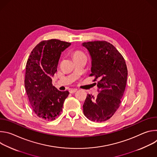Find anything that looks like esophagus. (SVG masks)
I'll return each mask as SVG.
<instances>
[{"label":"esophagus","mask_w":157,"mask_h":157,"mask_svg":"<svg viewBox=\"0 0 157 157\" xmlns=\"http://www.w3.org/2000/svg\"><path fill=\"white\" fill-rule=\"evenodd\" d=\"M77 91V89H70V93H74L75 92Z\"/></svg>","instance_id":"34e87169"}]
</instances>
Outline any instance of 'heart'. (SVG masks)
<instances>
[{"label":"heart","mask_w":157,"mask_h":157,"mask_svg":"<svg viewBox=\"0 0 157 157\" xmlns=\"http://www.w3.org/2000/svg\"><path fill=\"white\" fill-rule=\"evenodd\" d=\"M84 53L83 52H82L81 51L79 50H76L73 52V57L74 58L79 57V56H84Z\"/></svg>","instance_id":"b5f03b06"}]
</instances>
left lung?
I'll return each mask as SVG.
<instances>
[{"mask_svg": "<svg viewBox=\"0 0 157 157\" xmlns=\"http://www.w3.org/2000/svg\"><path fill=\"white\" fill-rule=\"evenodd\" d=\"M92 59L91 74L97 83V97L88 94L83 104V113L89 120L101 122L109 119L120 106L127 78V68L122 55L105 41L82 43Z\"/></svg>", "mask_w": 157, "mask_h": 157, "instance_id": "8db88e82", "label": "left lung"}]
</instances>
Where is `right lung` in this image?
Segmentation results:
<instances>
[{
	"label": "right lung",
	"mask_w": 157,
	"mask_h": 157,
	"mask_svg": "<svg viewBox=\"0 0 157 157\" xmlns=\"http://www.w3.org/2000/svg\"><path fill=\"white\" fill-rule=\"evenodd\" d=\"M71 43L57 39L43 40L32 51L26 64L25 87L35 114L41 119L53 121L61 114L70 93L53 86L52 78L57 71L61 54Z\"/></svg>",
	"instance_id": "obj_1"
}]
</instances>
